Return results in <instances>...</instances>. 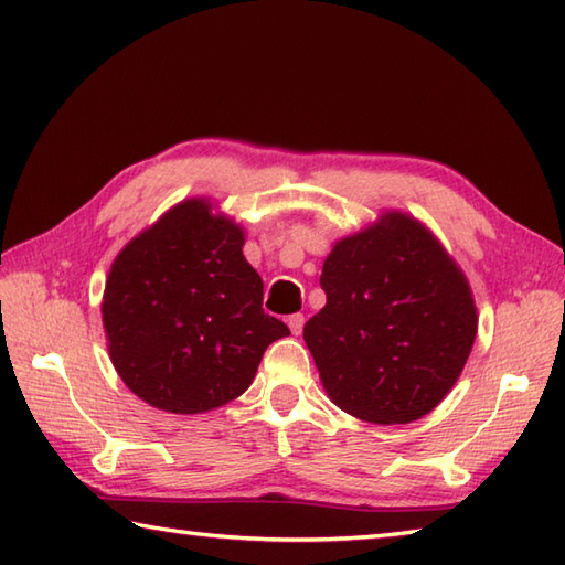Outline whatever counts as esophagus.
Segmentation results:
<instances>
[{
  "label": "esophagus",
  "mask_w": 565,
  "mask_h": 565,
  "mask_svg": "<svg viewBox=\"0 0 565 565\" xmlns=\"http://www.w3.org/2000/svg\"><path fill=\"white\" fill-rule=\"evenodd\" d=\"M286 322H289V328H291V332H294V334H301V330H303V322H306V318H303L301 313H294V316H289V318H286Z\"/></svg>",
  "instance_id": "34e87169"
}]
</instances>
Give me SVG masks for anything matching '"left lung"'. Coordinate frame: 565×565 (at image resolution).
Here are the masks:
<instances>
[{"instance_id":"obj_1","label":"left lung","mask_w":565,"mask_h":565,"mask_svg":"<svg viewBox=\"0 0 565 565\" xmlns=\"http://www.w3.org/2000/svg\"><path fill=\"white\" fill-rule=\"evenodd\" d=\"M320 286L328 303L303 340L330 401L376 425L435 411L478 330L471 286L439 239L413 215L388 211L334 243Z\"/></svg>"}]
</instances>
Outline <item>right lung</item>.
<instances>
[{
    "label": "right lung",
    "instance_id": "add662e5",
    "mask_svg": "<svg viewBox=\"0 0 565 565\" xmlns=\"http://www.w3.org/2000/svg\"><path fill=\"white\" fill-rule=\"evenodd\" d=\"M243 245V227L186 199L118 252L102 320L118 376L140 401L209 413L243 395L264 350L289 334L262 310Z\"/></svg>",
    "mask_w": 565,
    "mask_h": 565
}]
</instances>
